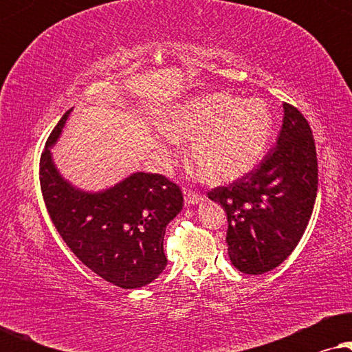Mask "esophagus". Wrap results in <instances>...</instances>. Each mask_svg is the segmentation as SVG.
I'll return each mask as SVG.
<instances>
[{"label":"esophagus","mask_w":352,"mask_h":352,"mask_svg":"<svg viewBox=\"0 0 352 352\" xmlns=\"http://www.w3.org/2000/svg\"><path fill=\"white\" fill-rule=\"evenodd\" d=\"M201 200H204V197H201L200 194H197V192L189 190V189L184 190V204H186V206L197 205Z\"/></svg>","instance_id":"obj_1"}]
</instances>
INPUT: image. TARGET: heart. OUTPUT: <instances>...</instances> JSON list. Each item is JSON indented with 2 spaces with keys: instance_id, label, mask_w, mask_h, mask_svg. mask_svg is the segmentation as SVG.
Returning <instances> with one entry per match:
<instances>
[{
  "instance_id": "obj_1",
  "label": "heart",
  "mask_w": 352,
  "mask_h": 352,
  "mask_svg": "<svg viewBox=\"0 0 352 352\" xmlns=\"http://www.w3.org/2000/svg\"><path fill=\"white\" fill-rule=\"evenodd\" d=\"M162 160L171 144L190 141L189 162L210 182H229L261 160L272 131V113L263 99L242 100L229 93L195 96L177 104L163 120Z\"/></svg>"
}]
</instances>
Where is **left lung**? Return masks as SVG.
<instances>
[{"label":"left lung","instance_id":"obj_1","mask_svg":"<svg viewBox=\"0 0 352 352\" xmlns=\"http://www.w3.org/2000/svg\"><path fill=\"white\" fill-rule=\"evenodd\" d=\"M317 153L307 120L283 104L277 144L242 179L208 192L228 214V253L243 274L276 269L296 248L317 197Z\"/></svg>","mask_w":352,"mask_h":352}]
</instances>
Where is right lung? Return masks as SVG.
I'll return each mask as SVG.
<instances>
[{"instance_id": "add662e5", "label": "right lung", "mask_w": 352, "mask_h": 352, "mask_svg": "<svg viewBox=\"0 0 352 352\" xmlns=\"http://www.w3.org/2000/svg\"><path fill=\"white\" fill-rule=\"evenodd\" d=\"M70 112L52 129L41 153L47 213L67 247L94 274L120 288L147 285L166 266L163 237L182 210V192L165 176L141 171L99 192L72 186L51 155Z\"/></svg>"}]
</instances>
